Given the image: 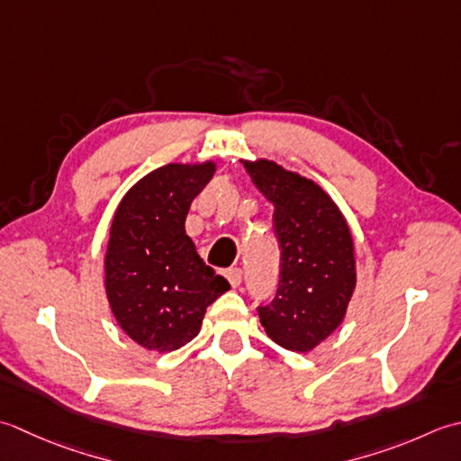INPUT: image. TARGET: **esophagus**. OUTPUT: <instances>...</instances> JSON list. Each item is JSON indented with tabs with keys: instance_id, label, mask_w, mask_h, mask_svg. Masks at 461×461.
<instances>
[{
	"instance_id": "obj_1",
	"label": "esophagus",
	"mask_w": 461,
	"mask_h": 461,
	"mask_svg": "<svg viewBox=\"0 0 461 461\" xmlns=\"http://www.w3.org/2000/svg\"><path fill=\"white\" fill-rule=\"evenodd\" d=\"M224 276L229 278V283H230V286L232 288H239L240 286V283H242V270L240 268H229L227 272H224Z\"/></svg>"
}]
</instances>
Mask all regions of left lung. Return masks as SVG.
<instances>
[{"label":"left lung","mask_w":461,"mask_h":461,"mask_svg":"<svg viewBox=\"0 0 461 461\" xmlns=\"http://www.w3.org/2000/svg\"><path fill=\"white\" fill-rule=\"evenodd\" d=\"M257 189L275 204L272 229L280 250L278 288L258 306L276 344L308 352L346 314L354 286V242L342 212L321 186L270 161L244 163Z\"/></svg>","instance_id":"obj_1"}]
</instances>
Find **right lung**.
<instances>
[{"instance_id": "add662e5", "label": "right lung", "mask_w": 461, "mask_h": 461, "mask_svg": "<svg viewBox=\"0 0 461 461\" xmlns=\"http://www.w3.org/2000/svg\"><path fill=\"white\" fill-rule=\"evenodd\" d=\"M212 163L165 165L131 189L111 224L105 288L119 326L149 350L171 352L199 334L206 306L230 288L185 232Z\"/></svg>"}]
</instances>
